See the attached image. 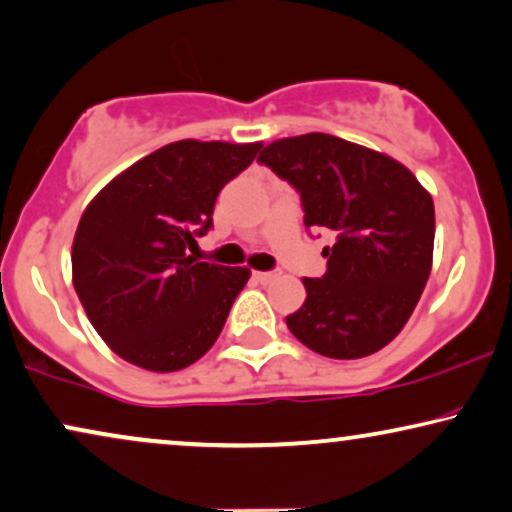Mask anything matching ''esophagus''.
<instances>
[{
    "instance_id": "esophagus-1",
    "label": "esophagus",
    "mask_w": 512,
    "mask_h": 512,
    "mask_svg": "<svg viewBox=\"0 0 512 512\" xmlns=\"http://www.w3.org/2000/svg\"><path fill=\"white\" fill-rule=\"evenodd\" d=\"M277 277H280V272H277V270H270V272H256V280L261 282V284H270V282H275Z\"/></svg>"
}]
</instances>
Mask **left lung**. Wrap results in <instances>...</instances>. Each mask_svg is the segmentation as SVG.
<instances>
[{"label": "left lung", "mask_w": 512, "mask_h": 512, "mask_svg": "<svg viewBox=\"0 0 512 512\" xmlns=\"http://www.w3.org/2000/svg\"><path fill=\"white\" fill-rule=\"evenodd\" d=\"M258 162L301 192L305 228L336 235L327 272L303 277L305 301L287 327L334 360L367 357L400 334L433 268L430 192L397 162L329 134L265 145Z\"/></svg>", "instance_id": "left-lung-1"}]
</instances>
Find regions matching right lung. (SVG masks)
<instances>
[{"mask_svg": "<svg viewBox=\"0 0 512 512\" xmlns=\"http://www.w3.org/2000/svg\"><path fill=\"white\" fill-rule=\"evenodd\" d=\"M261 143L176 141L112 178L79 218L72 284L112 353L169 374L216 343L249 268L197 263L218 192Z\"/></svg>", "mask_w": 512, "mask_h": 512, "instance_id": "add662e5", "label": "right lung"}]
</instances>
